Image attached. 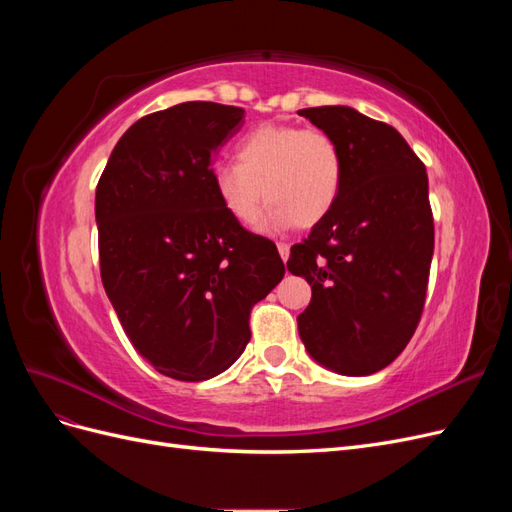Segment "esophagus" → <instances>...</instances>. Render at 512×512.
<instances>
[{
    "label": "esophagus",
    "instance_id": "esophagus-1",
    "mask_svg": "<svg viewBox=\"0 0 512 512\" xmlns=\"http://www.w3.org/2000/svg\"><path fill=\"white\" fill-rule=\"evenodd\" d=\"M277 252H280L282 260L286 262L288 256H290V245H288V243H277Z\"/></svg>",
    "mask_w": 512,
    "mask_h": 512
}]
</instances>
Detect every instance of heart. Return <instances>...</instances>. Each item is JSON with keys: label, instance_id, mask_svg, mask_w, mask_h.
Wrapping results in <instances>:
<instances>
[{"label": "heart", "instance_id": "obj_1", "mask_svg": "<svg viewBox=\"0 0 512 512\" xmlns=\"http://www.w3.org/2000/svg\"><path fill=\"white\" fill-rule=\"evenodd\" d=\"M235 156L213 168V188L241 226L256 222L262 194L269 203L262 228L275 232L318 224L342 192V151L324 130L265 123L241 138Z\"/></svg>", "mask_w": 512, "mask_h": 512}]
</instances>
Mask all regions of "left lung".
I'll return each mask as SVG.
<instances>
[{
  "label": "left lung",
  "mask_w": 512,
  "mask_h": 512,
  "mask_svg": "<svg viewBox=\"0 0 512 512\" xmlns=\"http://www.w3.org/2000/svg\"><path fill=\"white\" fill-rule=\"evenodd\" d=\"M335 138L342 192L286 267L312 286L299 335L314 359L344 376L393 363L425 307L433 215L425 164L389 123L350 106L299 111Z\"/></svg>",
  "instance_id": "1"
}]
</instances>
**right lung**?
<instances>
[{"instance_id": "1", "label": "right lung", "mask_w": 512, "mask_h": 512, "mask_svg": "<svg viewBox=\"0 0 512 512\" xmlns=\"http://www.w3.org/2000/svg\"><path fill=\"white\" fill-rule=\"evenodd\" d=\"M245 111L183 102L138 119L96 188L100 275L132 346L160 374L200 382L250 342L252 307L286 273L277 247L222 209L213 156Z\"/></svg>"}]
</instances>
